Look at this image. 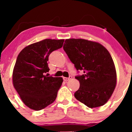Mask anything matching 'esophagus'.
Here are the masks:
<instances>
[{
    "label": "esophagus",
    "mask_w": 132,
    "mask_h": 132,
    "mask_svg": "<svg viewBox=\"0 0 132 132\" xmlns=\"http://www.w3.org/2000/svg\"><path fill=\"white\" fill-rule=\"evenodd\" d=\"M72 78V76H70L69 77H63V79H64V81H68L70 80Z\"/></svg>",
    "instance_id": "1"
}]
</instances>
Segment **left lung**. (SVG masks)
Listing matches in <instances>:
<instances>
[{"label": "left lung", "mask_w": 132, "mask_h": 132, "mask_svg": "<svg viewBox=\"0 0 132 132\" xmlns=\"http://www.w3.org/2000/svg\"><path fill=\"white\" fill-rule=\"evenodd\" d=\"M63 48L77 72H84L75 77L80 82L75 98L89 108L104 105L117 83L115 65L108 50L98 43L74 38L66 39Z\"/></svg>", "instance_id": "left-lung-1"}]
</instances>
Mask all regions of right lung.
I'll return each instance as SVG.
<instances>
[{
	"mask_svg": "<svg viewBox=\"0 0 132 132\" xmlns=\"http://www.w3.org/2000/svg\"><path fill=\"white\" fill-rule=\"evenodd\" d=\"M64 41L44 39L26 47L18 55L12 82L21 100L30 109H44L56 98L63 79L48 76L47 61L50 53L62 47Z\"/></svg>",
	"mask_w": 132,
	"mask_h": 132,
	"instance_id": "add662e5",
	"label": "right lung"
}]
</instances>
